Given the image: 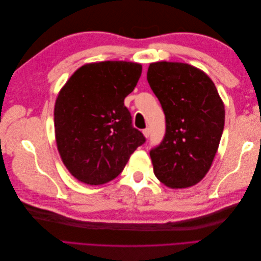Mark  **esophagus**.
<instances>
[{"label":"esophagus","mask_w":261,"mask_h":261,"mask_svg":"<svg viewBox=\"0 0 261 261\" xmlns=\"http://www.w3.org/2000/svg\"><path fill=\"white\" fill-rule=\"evenodd\" d=\"M143 133H144V135H145L146 138H148V137L150 136V129H149V128H145V129L143 130Z\"/></svg>","instance_id":"34e87169"}]
</instances>
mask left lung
Returning a JSON list of instances; mask_svg holds the SVG:
<instances>
[{
  "label": "left lung",
  "mask_w": 261,
  "mask_h": 261,
  "mask_svg": "<svg viewBox=\"0 0 261 261\" xmlns=\"http://www.w3.org/2000/svg\"><path fill=\"white\" fill-rule=\"evenodd\" d=\"M147 80L165 115L164 137L150 150L154 175L171 188L196 185L217 153L223 102L210 78L186 63H151Z\"/></svg>",
  "instance_id": "8db88e82"
}]
</instances>
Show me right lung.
<instances>
[{
  "instance_id": "obj_1",
  "label": "right lung",
  "mask_w": 261,
  "mask_h": 261,
  "mask_svg": "<svg viewBox=\"0 0 261 261\" xmlns=\"http://www.w3.org/2000/svg\"><path fill=\"white\" fill-rule=\"evenodd\" d=\"M141 69L138 63L124 61L90 63L61 89L54 108L55 139L63 163L83 183L101 185L114 179L145 144L124 106Z\"/></svg>"
}]
</instances>
